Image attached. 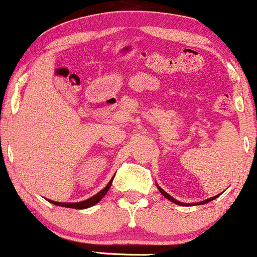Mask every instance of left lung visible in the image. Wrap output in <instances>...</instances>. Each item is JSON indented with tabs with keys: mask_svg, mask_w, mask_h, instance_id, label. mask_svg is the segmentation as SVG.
Here are the masks:
<instances>
[{
	"mask_svg": "<svg viewBox=\"0 0 257 257\" xmlns=\"http://www.w3.org/2000/svg\"><path fill=\"white\" fill-rule=\"evenodd\" d=\"M157 188H159V190L161 191V194H162V195H163V196H165V197H167V199H168V200H171V201H172V202H174V204H177V205H182V206H185V205H190V204H184V202H180V201H177V200H176V199H173V197H172L171 195H168V194H167V193H166V191H165V190H163V189H161V188L159 187V185H157ZM217 196H218V195H217ZM217 196L210 197V199L205 200V201H201V202H199V204H200V205H204V204H206V202H210V201H212V200H215Z\"/></svg>",
	"mask_w": 257,
	"mask_h": 257,
	"instance_id": "obj_1",
	"label": "left lung"
}]
</instances>
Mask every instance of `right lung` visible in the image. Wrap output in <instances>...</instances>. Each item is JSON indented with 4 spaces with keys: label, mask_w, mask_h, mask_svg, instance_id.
I'll return each instance as SVG.
<instances>
[{
    "label": "right lung",
    "mask_w": 257,
    "mask_h": 257,
    "mask_svg": "<svg viewBox=\"0 0 257 257\" xmlns=\"http://www.w3.org/2000/svg\"><path fill=\"white\" fill-rule=\"evenodd\" d=\"M111 184H112V180L108 183V184L106 185L105 189H102V190L100 191V193H97L96 195H94L92 197H90V199L85 200V201H80V202H73V204H70V202H56V201H51L49 200L50 202H52L53 205H57V206H63V207H70V208H77V210H81V208H87V207H91L94 206L95 204H97L98 201H100L101 199H102L103 196L106 195V193L108 191V189L111 188Z\"/></svg>",
    "instance_id": "1"
}]
</instances>
